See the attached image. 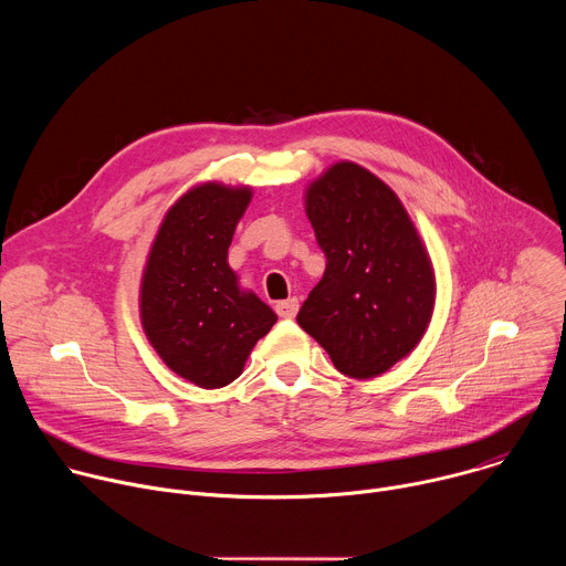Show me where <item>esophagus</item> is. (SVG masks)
Returning a JSON list of instances; mask_svg holds the SVG:
<instances>
[{
    "instance_id": "obj_1",
    "label": "esophagus",
    "mask_w": 566,
    "mask_h": 566,
    "mask_svg": "<svg viewBox=\"0 0 566 566\" xmlns=\"http://www.w3.org/2000/svg\"><path fill=\"white\" fill-rule=\"evenodd\" d=\"M297 306H300V302H297V297H289V300H280L277 304H275V313L280 315V317H284V319H291L295 313H297Z\"/></svg>"
}]
</instances>
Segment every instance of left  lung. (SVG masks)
<instances>
[{
    "instance_id": "obj_1",
    "label": "left lung",
    "mask_w": 566,
    "mask_h": 566,
    "mask_svg": "<svg viewBox=\"0 0 566 566\" xmlns=\"http://www.w3.org/2000/svg\"><path fill=\"white\" fill-rule=\"evenodd\" d=\"M306 214L327 269L297 325L349 378H374L421 340L434 275L398 197L356 164H336L306 192Z\"/></svg>"
}]
</instances>
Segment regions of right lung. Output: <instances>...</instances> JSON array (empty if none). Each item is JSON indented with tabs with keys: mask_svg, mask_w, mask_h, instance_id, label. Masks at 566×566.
<instances>
[{
	"mask_svg": "<svg viewBox=\"0 0 566 566\" xmlns=\"http://www.w3.org/2000/svg\"><path fill=\"white\" fill-rule=\"evenodd\" d=\"M249 201V188L190 190L160 223L143 275L149 343L172 371L206 389L232 382L277 319L255 293L239 291L226 262Z\"/></svg>",
	"mask_w": 566,
	"mask_h": 566,
	"instance_id": "add662e5",
	"label": "right lung"
}]
</instances>
